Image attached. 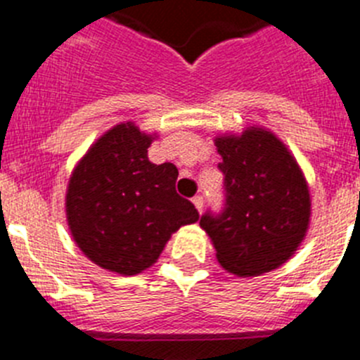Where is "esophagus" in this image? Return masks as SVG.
I'll return each mask as SVG.
<instances>
[{
	"instance_id": "esophagus-1",
	"label": "esophagus",
	"mask_w": 360,
	"mask_h": 360,
	"mask_svg": "<svg viewBox=\"0 0 360 360\" xmlns=\"http://www.w3.org/2000/svg\"><path fill=\"white\" fill-rule=\"evenodd\" d=\"M193 203H195L196 211L202 212V209H203V198H202V196H195V198H193Z\"/></svg>"
}]
</instances>
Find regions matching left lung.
<instances>
[{
	"label": "left lung",
	"instance_id": "obj_1",
	"mask_svg": "<svg viewBox=\"0 0 360 360\" xmlns=\"http://www.w3.org/2000/svg\"><path fill=\"white\" fill-rule=\"evenodd\" d=\"M214 144L225 205L219 214L205 212L200 227L211 238L216 259L240 278L278 269L294 256L310 224L303 171L287 146L263 128L216 136Z\"/></svg>",
	"mask_w": 360,
	"mask_h": 360
}]
</instances>
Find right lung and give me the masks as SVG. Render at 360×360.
Masks as SVG:
<instances>
[{"mask_svg":"<svg viewBox=\"0 0 360 360\" xmlns=\"http://www.w3.org/2000/svg\"><path fill=\"white\" fill-rule=\"evenodd\" d=\"M155 136L133 122L117 124L70 176L66 219L73 241L95 265L117 274L149 269L171 234L200 218L174 189L176 165L149 162Z\"/></svg>","mask_w":360,"mask_h":360,"instance_id":"right-lung-1","label":"right lung"}]
</instances>
